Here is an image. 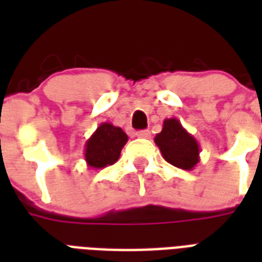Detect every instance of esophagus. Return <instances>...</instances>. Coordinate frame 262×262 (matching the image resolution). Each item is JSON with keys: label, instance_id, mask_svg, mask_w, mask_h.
<instances>
[{"label": "esophagus", "instance_id": "esophagus-1", "mask_svg": "<svg viewBox=\"0 0 262 262\" xmlns=\"http://www.w3.org/2000/svg\"><path fill=\"white\" fill-rule=\"evenodd\" d=\"M136 136L139 137V139H149L151 137V132L149 130H140L136 133Z\"/></svg>", "mask_w": 262, "mask_h": 262}]
</instances>
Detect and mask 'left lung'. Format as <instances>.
<instances>
[{"instance_id":"8db88e82","label":"left lung","mask_w":262,"mask_h":262,"mask_svg":"<svg viewBox=\"0 0 262 262\" xmlns=\"http://www.w3.org/2000/svg\"><path fill=\"white\" fill-rule=\"evenodd\" d=\"M164 160L182 170H193L200 162V145L177 118L163 121V129L155 137Z\"/></svg>"}]
</instances>
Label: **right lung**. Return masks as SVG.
Masks as SVG:
<instances>
[{
	"instance_id": "1",
	"label": "right lung",
	"mask_w": 262,
	"mask_h": 262,
	"mask_svg": "<svg viewBox=\"0 0 262 262\" xmlns=\"http://www.w3.org/2000/svg\"><path fill=\"white\" fill-rule=\"evenodd\" d=\"M126 143L127 136L121 127L108 122L100 123L85 143L84 158L87 166L100 170L114 164Z\"/></svg>"
}]
</instances>
